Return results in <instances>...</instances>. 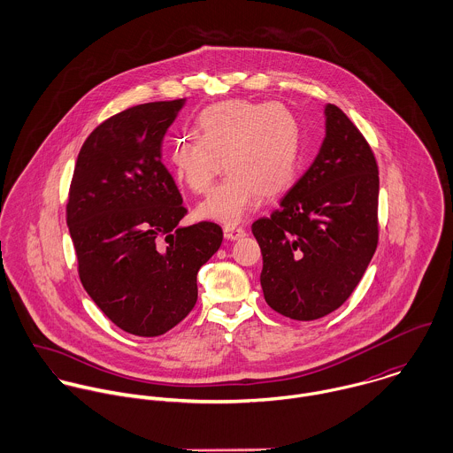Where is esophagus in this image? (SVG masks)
I'll return each mask as SVG.
<instances>
[{"mask_svg": "<svg viewBox=\"0 0 453 453\" xmlns=\"http://www.w3.org/2000/svg\"><path fill=\"white\" fill-rule=\"evenodd\" d=\"M223 234H225V239H228V241H237V239L246 237V230L241 226H225Z\"/></svg>", "mask_w": 453, "mask_h": 453, "instance_id": "1", "label": "esophagus"}]
</instances>
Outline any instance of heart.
Instances as JSON below:
<instances>
[{
  "instance_id": "1",
  "label": "heart",
  "mask_w": 453,
  "mask_h": 453,
  "mask_svg": "<svg viewBox=\"0 0 453 453\" xmlns=\"http://www.w3.org/2000/svg\"><path fill=\"white\" fill-rule=\"evenodd\" d=\"M198 135L174 139V176L196 195L207 194L221 171L228 176L196 207L202 219L237 225L258 203L286 192L300 158V124L280 103L223 101L203 108Z\"/></svg>"
}]
</instances>
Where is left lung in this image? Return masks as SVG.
<instances>
[{"mask_svg":"<svg viewBox=\"0 0 453 453\" xmlns=\"http://www.w3.org/2000/svg\"><path fill=\"white\" fill-rule=\"evenodd\" d=\"M326 135L305 174L270 218L251 230L258 241L265 302L296 321L336 311L356 289L379 242V167L347 115L324 106Z\"/></svg>","mask_w":453,"mask_h":453,"instance_id":"8db88e82","label":"left lung"}]
</instances>
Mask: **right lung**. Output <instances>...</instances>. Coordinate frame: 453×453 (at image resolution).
Returning <instances> with one entry per match:
<instances>
[{"label":"right lung","instance_id":"right-lung-1","mask_svg":"<svg viewBox=\"0 0 453 453\" xmlns=\"http://www.w3.org/2000/svg\"><path fill=\"white\" fill-rule=\"evenodd\" d=\"M187 99L148 103L103 122L83 142L69 188L67 228L80 280L120 329L158 336L196 302V273L221 246L211 221L180 226L181 194L162 141Z\"/></svg>","mask_w":453,"mask_h":453}]
</instances>
